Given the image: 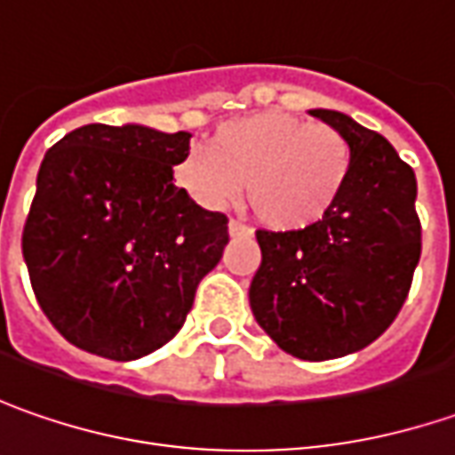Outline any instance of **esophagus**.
<instances>
[{
	"label": "esophagus",
	"instance_id": "obj_1",
	"mask_svg": "<svg viewBox=\"0 0 455 455\" xmlns=\"http://www.w3.org/2000/svg\"><path fill=\"white\" fill-rule=\"evenodd\" d=\"M228 234L231 236H251V228L246 224H239V221H228Z\"/></svg>",
	"mask_w": 455,
	"mask_h": 455
}]
</instances>
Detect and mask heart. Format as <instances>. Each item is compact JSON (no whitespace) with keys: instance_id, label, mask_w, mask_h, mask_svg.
I'll return each instance as SVG.
<instances>
[{"instance_id":"1","label":"heart","mask_w":455,"mask_h":455,"mask_svg":"<svg viewBox=\"0 0 455 455\" xmlns=\"http://www.w3.org/2000/svg\"><path fill=\"white\" fill-rule=\"evenodd\" d=\"M353 171L350 143L324 123L291 113H254L216 128L209 148L188 150L173 176L204 209L242 196L264 227L297 231L335 209Z\"/></svg>"}]
</instances>
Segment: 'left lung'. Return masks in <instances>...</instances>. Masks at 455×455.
Returning <instances> with one entry per match:
<instances>
[{
  "label": "left lung",
  "instance_id": "1",
  "mask_svg": "<svg viewBox=\"0 0 455 455\" xmlns=\"http://www.w3.org/2000/svg\"><path fill=\"white\" fill-rule=\"evenodd\" d=\"M309 113L350 143L353 171L322 221L259 228L249 302L284 353L322 363L368 347L398 317L420 259V219L413 168L383 135L337 110Z\"/></svg>",
  "mask_w": 455,
  "mask_h": 455
}]
</instances>
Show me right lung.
Listing matches in <instances>:
<instances>
[{
	"mask_svg": "<svg viewBox=\"0 0 455 455\" xmlns=\"http://www.w3.org/2000/svg\"><path fill=\"white\" fill-rule=\"evenodd\" d=\"M191 133L90 123L47 150L22 231L35 297L85 353L135 360L183 327L228 219L173 183Z\"/></svg>",
	"mask_w": 455,
	"mask_h": 455,
	"instance_id": "right-lung-1",
	"label": "right lung"
}]
</instances>
